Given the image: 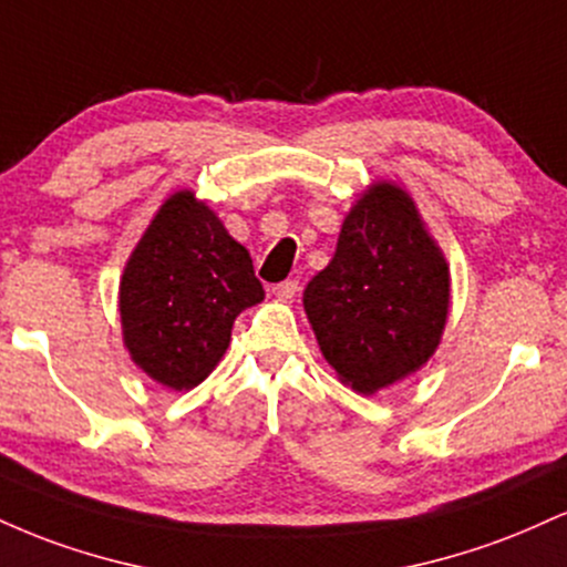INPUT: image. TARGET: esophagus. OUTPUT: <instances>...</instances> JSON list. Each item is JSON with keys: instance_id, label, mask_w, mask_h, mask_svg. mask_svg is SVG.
Here are the masks:
<instances>
[{"instance_id": "esophagus-1", "label": "esophagus", "mask_w": 567, "mask_h": 567, "mask_svg": "<svg viewBox=\"0 0 567 567\" xmlns=\"http://www.w3.org/2000/svg\"><path fill=\"white\" fill-rule=\"evenodd\" d=\"M298 290H301V285H298V279H285V282H277L271 292H275L277 298H292L298 296Z\"/></svg>"}]
</instances>
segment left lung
Instances as JSON below:
<instances>
[{
    "instance_id": "8db88e82",
    "label": "left lung",
    "mask_w": 567,
    "mask_h": 567,
    "mask_svg": "<svg viewBox=\"0 0 567 567\" xmlns=\"http://www.w3.org/2000/svg\"><path fill=\"white\" fill-rule=\"evenodd\" d=\"M451 277L413 199L379 184L351 207L336 256L306 285L303 309L324 360L373 394L419 370L437 349Z\"/></svg>"
}]
</instances>
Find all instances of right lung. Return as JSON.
Returning a JSON list of instances; mask_svg holds the SVG:
<instances>
[{
	"instance_id": "1",
	"label": "right lung",
	"mask_w": 567,
	"mask_h": 567,
	"mask_svg": "<svg viewBox=\"0 0 567 567\" xmlns=\"http://www.w3.org/2000/svg\"><path fill=\"white\" fill-rule=\"evenodd\" d=\"M264 288L252 258L188 192L162 205L125 266L120 311L125 347L154 381L192 389L231 341V324Z\"/></svg>"
}]
</instances>
